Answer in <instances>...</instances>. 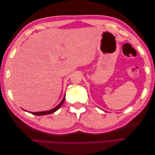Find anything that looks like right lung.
Segmentation results:
<instances>
[{"label":"right lung","instance_id":"obj_1","mask_svg":"<svg viewBox=\"0 0 155 155\" xmlns=\"http://www.w3.org/2000/svg\"><path fill=\"white\" fill-rule=\"evenodd\" d=\"M64 100H65V95H64V97H63V100L61 101V102L60 104L57 107H55V108H54V109H51V110H46V111H41V112H30V113L32 114L36 115V116H43V115H46V114H51V113H54V112L57 111L59 109V108L61 107V106L63 104ZM23 110H24L25 111H26L25 109H23Z\"/></svg>","mask_w":155,"mask_h":155}]
</instances>
